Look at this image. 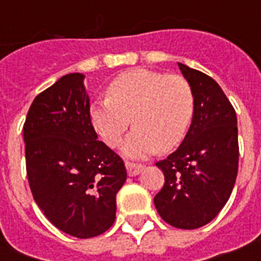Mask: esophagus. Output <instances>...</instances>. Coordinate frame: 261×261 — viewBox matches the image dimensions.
Masks as SVG:
<instances>
[{
  "instance_id": "34e87169",
  "label": "esophagus",
  "mask_w": 261,
  "mask_h": 261,
  "mask_svg": "<svg viewBox=\"0 0 261 261\" xmlns=\"http://www.w3.org/2000/svg\"><path fill=\"white\" fill-rule=\"evenodd\" d=\"M126 168L128 176H137V174L141 173V171L143 169V165L134 163H126Z\"/></svg>"
}]
</instances>
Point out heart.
<instances>
[{
	"label": "heart",
	"instance_id": "obj_1",
	"mask_svg": "<svg viewBox=\"0 0 261 261\" xmlns=\"http://www.w3.org/2000/svg\"><path fill=\"white\" fill-rule=\"evenodd\" d=\"M108 97L90 106L92 126L104 142L118 146L124 131L122 150L131 159H146L159 149L171 150L181 142L194 115V92L180 75L149 69H133L115 77Z\"/></svg>",
	"mask_w": 261,
	"mask_h": 261
}]
</instances>
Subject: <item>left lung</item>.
Masks as SVG:
<instances>
[{"label": "left lung", "mask_w": 261, "mask_h": 261, "mask_svg": "<svg viewBox=\"0 0 261 261\" xmlns=\"http://www.w3.org/2000/svg\"><path fill=\"white\" fill-rule=\"evenodd\" d=\"M178 67L194 92V115L177 150L155 164L165 182L154 204L165 222L190 230L213 221L230 198L239 131L234 108L218 84L182 63Z\"/></svg>", "instance_id": "obj_1"}]
</instances>
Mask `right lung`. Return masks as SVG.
I'll return each instance as SVG.
<instances>
[{
	"label": "right lung",
	"mask_w": 261,
	"mask_h": 261,
	"mask_svg": "<svg viewBox=\"0 0 261 261\" xmlns=\"http://www.w3.org/2000/svg\"><path fill=\"white\" fill-rule=\"evenodd\" d=\"M84 77L63 75L39 93L22 127L35 202L55 227L77 239L112 226L116 194L127 178L123 160L97 141Z\"/></svg>",
	"instance_id": "add662e5"
}]
</instances>
